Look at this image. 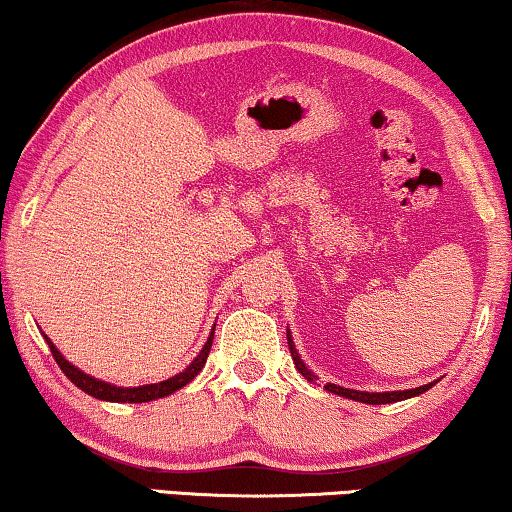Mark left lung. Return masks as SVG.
Returning <instances> with one entry per match:
<instances>
[{
  "label": "left lung",
  "instance_id": "left-lung-1",
  "mask_svg": "<svg viewBox=\"0 0 512 512\" xmlns=\"http://www.w3.org/2000/svg\"><path fill=\"white\" fill-rule=\"evenodd\" d=\"M288 337V348H291V355H293V365L298 372L305 376L307 381H316V376L311 369H307L305 362L295 351V344L291 339V332H286ZM434 383H427V385H420V388H413V390H395V392H362V390H351V388H342V385H335V383H325V390L328 392H335L339 397H348V399H355V402H362V404H392V402H402V399H409V397H416L422 395V392L432 388Z\"/></svg>",
  "mask_w": 512,
  "mask_h": 512
}]
</instances>
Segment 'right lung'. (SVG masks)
<instances>
[{"instance_id": "right-lung-1", "label": "right lung", "mask_w": 512, "mask_h": 512, "mask_svg": "<svg viewBox=\"0 0 512 512\" xmlns=\"http://www.w3.org/2000/svg\"><path fill=\"white\" fill-rule=\"evenodd\" d=\"M212 339H214V330L210 332V337H207V342L203 346V351L196 355L194 362L184 369V372L170 376L168 381H161V383H150V385H138V388H120V385H110L106 381H99L94 379V376L80 372L78 367H73L69 360L64 358L62 353L57 351V346L50 342L46 337V342L50 346V351H53V358L59 365V369L69 376V381L73 385H78L80 390L87 392V395H92L96 399H103V402H129V404H143V402H152V399H159V397H168L173 395L175 390H180L187 385L189 381L196 379V374L201 372L207 355H210V348H212Z\"/></svg>"}]
</instances>
